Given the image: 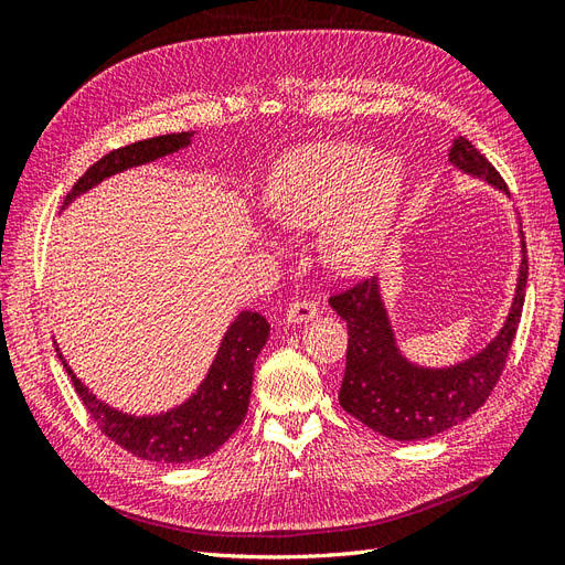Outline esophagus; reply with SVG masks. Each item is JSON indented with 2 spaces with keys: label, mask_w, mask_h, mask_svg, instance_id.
Segmentation results:
<instances>
[{
  "label": "esophagus",
  "mask_w": 565,
  "mask_h": 565,
  "mask_svg": "<svg viewBox=\"0 0 565 565\" xmlns=\"http://www.w3.org/2000/svg\"><path fill=\"white\" fill-rule=\"evenodd\" d=\"M318 316V309L313 301H306V299H297L292 306H289L285 318L287 322H295V324H301V322H309Z\"/></svg>",
  "instance_id": "1"
}]
</instances>
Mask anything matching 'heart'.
Returning <instances> with one entry per match:
<instances>
[{
    "label": "heart",
    "instance_id": "obj_1",
    "mask_svg": "<svg viewBox=\"0 0 565 565\" xmlns=\"http://www.w3.org/2000/svg\"><path fill=\"white\" fill-rule=\"evenodd\" d=\"M405 191L403 164L358 143H309L273 167L268 212L292 231L320 228L330 268L361 276L382 256Z\"/></svg>",
    "mask_w": 565,
    "mask_h": 565
}]
</instances>
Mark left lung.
Segmentation results:
<instances>
[{
    "label": "left lung",
    "instance_id": "left-lung-1",
    "mask_svg": "<svg viewBox=\"0 0 565 565\" xmlns=\"http://www.w3.org/2000/svg\"><path fill=\"white\" fill-rule=\"evenodd\" d=\"M450 164L461 174L483 179L498 191L509 193L498 169L465 136L455 139ZM519 235L516 292L502 330L488 341L486 349L448 367H424L403 355L380 278L358 282L347 292L330 297V306L349 328L347 372L339 388V403L349 415L386 438L419 440L452 429L488 401L504 370L523 311L527 259L523 231Z\"/></svg>",
    "mask_w": 565,
    "mask_h": 565
}]
</instances>
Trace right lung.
Wrapping results in <instances>:
<instances>
[{
    "mask_svg": "<svg viewBox=\"0 0 565 565\" xmlns=\"http://www.w3.org/2000/svg\"><path fill=\"white\" fill-rule=\"evenodd\" d=\"M193 136L195 131L164 134L108 152L73 185V191L65 198V207L100 181L188 148ZM268 330L270 324L262 313L243 311L228 324L214 361L193 396L158 415L122 413V409L96 398V393L84 386L73 367L67 365L56 341L54 344L65 372L71 374L77 396L100 431L136 457L183 465V461H195L216 452L243 424L252 396L254 361L266 344Z\"/></svg>",
    "mask_w": 565,
    "mask_h": 565,
    "instance_id": "add662e5",
    "label": "right lung"
}]
</instances>
